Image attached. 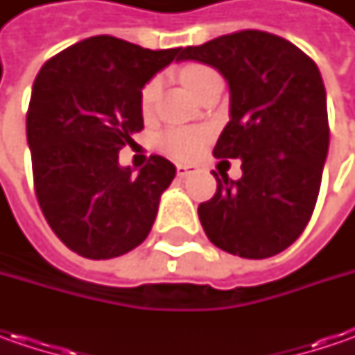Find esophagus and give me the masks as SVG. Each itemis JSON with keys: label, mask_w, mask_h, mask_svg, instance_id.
<instances>
[{"label": "esophagus", "mask_w": 355, "mask_h": 355, "mask_svg": "<svg viewBox=\"0 0 355 355\" xmlns=\"http://www.w3.org/2000/svg\"><path fill=\"white\" fill-rule=\"evenodd\" d=\"M191 171H196L193 166H185V164H178V175L180 178H185V175H189Z\"/></svg>", "instance_id": "esophagus-1"}]
</instances>
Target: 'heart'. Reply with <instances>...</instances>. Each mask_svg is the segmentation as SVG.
I'll use <instances>...</instances> for the list:
<instances>
[{"label":"heart","mask_w":355,"mask_h":355,"mask_svg":"<svg viewBox=\"0 0 355 355\" xmlns=\"http://www.w3.org/2000/svg\"><path fill=\"white\" fill-rule=\"evenodd\" d=\"M213 76L219 75L213 71L211 67H205V64H189L182 71V80L193 94H198ZM157 90H159L157 78H152L150 83H146V87L142 89V96H140L144 114H148L152 110V106L157 98ZM207 138H209V132L205 128H193V126L171 128L159 136V150L170 157L189 162V159L199 156V152L207 144Z\"/></svg>","instance_id":"b5f03b06"}]
</instances>
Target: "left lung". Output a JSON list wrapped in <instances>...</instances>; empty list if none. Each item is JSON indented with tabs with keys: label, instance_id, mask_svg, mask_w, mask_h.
<instances>
[{
	"label": "left lung",
	"instance_id": "left-lung-1",
	"mask_svg": "<svg viewBox=\"0 0 355 355\" xmlns=\"http://www.w3.org/2000/svg\"><path fill=\"white\" fill-rule=\"evenodd\" d=\"M189 59L229 83L231 120L213 156L243 162L237 182L213 171L217 191L198 209L203 231L243 259L279 254L304 231L320 191L330 144L320 71L291 41L257 29L185 47Z\"/></svg>",
	"mask_w": 355,
	"mask_h": 355
}]
</instances>
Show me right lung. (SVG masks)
Masks as SVG:
<instances>
[{
    "label": "right lung",
    "instance_id": "add662e5",
    "mask_svg": "<svg viewBox=\"0 0 355 355\" xmlns=\"http://www.w3.org/2000/svg\"><path fill=\"white\" fill-rule=\"evenodd\" d=\"M182 61V47L142 49L96 35L51 57L27 110L37 201L49 227L85 259H114L148 237L175 166L150 156L120 168L118 152L144 128V85Z\"/></svg>",
    "mask_w": 355,
    "mask_h": 355
}]
</instances>
